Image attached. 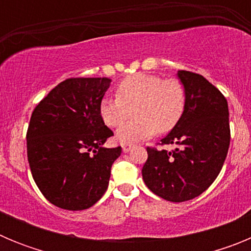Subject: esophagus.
Segmentation results:
<instances>
[{"label": "esophagus", "mask_w": 251, "mask_h": 251, "mask_svg": "<svg viewBox=\"0 0 251 251\" xmlns=\"http://www.w3.org/2000/svg\"><path fill=\"white\" fill-rule=\"evenodd\" d=\"M132 147H133L132 143H122V148H123L124 153L129 152V151L132 150Z\"/></svg>", "instance_id": "1"}]
</instances>
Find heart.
Wrapping results in <instances>:
<instances>
[{"mask_svg":"<svg viewBox=\"0 0 251 251\" xmlns=\"http://www.w3.org/2000/svg\"><path fill=\"white\" fill-rule=\"evenodd\" d=\"M187 93L177 79L158 75L134 74L126 77L117 88V97H106L100 103V115L109 127H118L131 116L136 118L117 130L122 143H134L152 137L158 130H171L182 118Z\"/></svg>","mask_w":251,"mask_h":251,"instance_id":"obj_1","label":"heart"}]
</instances>
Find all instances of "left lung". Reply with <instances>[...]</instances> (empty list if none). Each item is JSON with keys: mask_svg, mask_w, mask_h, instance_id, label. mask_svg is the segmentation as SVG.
<instances>
[{"mask_svg": "<svg viewBox=\"0 0 251 251\" xmlns=\"http://www.w3.org/2000/svg\"><path fill=\"white\" fill-rule=\"evenodd\" d=\"M187 93L182 118L161 145H178L172 152L147 147L143 181L153 194L172 202L192 200L215 181L230 146L229 106L223 93L200 74L177 73Z\"/></svg>", "mask_w": 251, "mask_h": 251, "instance_id": "1", "label": "left lung"}]
</instances>
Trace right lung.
Wrapping results in <instances>:
<instances>
[{
    "label": "right lung",
    "instance_id": "1",
    "mask_svg": "<svg viewBox=\"0 0 251 251\" xmlns=\"http://www.w3.org/2000/svg\"><path fill=\"white\" fill-rule=\"evenodd\" d=\"M108 77H70L40 101L27 128V159L41 194L64 210H85L108 188L122 147L105 148L113 136L100 115Z\"/></svg>",
    "mask_w": 251,
    "mask_h": 251
}]
</instances>
